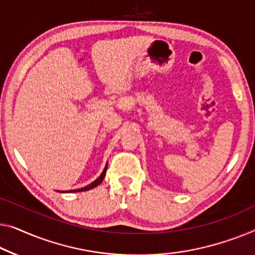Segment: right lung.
<instances>
[{
	"mask_svg": "<svg viewBox=\"0 0 255 255\" xmlns=\"http://www.w3.org/2000/svg\"><path fill=\"white\" fill-rule=\"evenodd\" d=\"M106 170H108V162H106V165H105L103 172H102L101 175L98 176L94 182H91L90 184L87 185V187H85V188H80V189H77V190H68V191H58V192H66V193H68V192H82V191H87V190H90V189L96 188L97 185H100V184L102 183V181L104 180L105 174H106Z\"/></svg>",
	"mask_w": 255,
	"mask_h": 255,
	"instance_id": "1",
	"label": "right lung"
}]
</instances>
